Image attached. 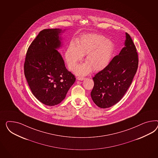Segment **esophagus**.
<instances>
[{
    "instance_id": "esophagus-1",
    "label": "esophagus",
    "mask_w": 158,
    "mask_h": 158,
    "mask_svg": "<svg viewBox=\"0 0 158 158\" xmlns=\"http://www.w3.org/2000/svg\"><path fill=\"white\" fill-rule=\"evenodd\" d=\"M85 79V77H77V79L78 81H84Z\"/></svg>"
}]
</instances>
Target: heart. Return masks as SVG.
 I'll list each match as a JSON object with an SVG mask.
<instances>
[{"instance_id":"obj_1","label":"heart","mask_w":158,"mask_h":158,"mask_svg":"<svg viewBox=\"0 0 158 158\" xmlns=\"http://www.w3.org/2000/svg\"><path fill=\"white\" fill-rule=\"evenodd\" d=\"M114 52L113 43L98 34H87L77 41L76 46L71 44L65 53L68 68L73 70L78 62L85 55V63L75 69L77 75H86L93 70L101 71L109 64Z\"/></svg>"}]
</instances>
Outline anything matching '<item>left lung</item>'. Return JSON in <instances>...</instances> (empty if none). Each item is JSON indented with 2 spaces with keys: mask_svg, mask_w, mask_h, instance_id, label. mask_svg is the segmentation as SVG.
<instances>
[{
  "mask_svg": "<svg viewBox=\"0 0 158 158\" xmlns=\"http://www.w3.org/2000/svg\"><path fill=\"white\" fill-rule=\"evenodd\" d=\"M124 47L106 68L93 78L91 97L101 108L114 105L124 97L132 83L138 67V55L131 36L125 33Z\"/></svg>",
  "mask_w": 158,
  "mask_h": 158,
  "instance_id": "obj_1",
  "label": "left lung"
}]
</instances>
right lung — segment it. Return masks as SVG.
<instances>
[{"label": "right lung", "mask_w": 158, "mask_h": 158, "mask_svg": "<svg viewBox=\"0 0 158 158\" xmlns=\"http://www.w3.org/2000/svg\"><path fill=\"white\" fill-rule=\"evenodd\" d=\"M65 31L61 29L41 31L26 53V79L34 97L47 106L60 103L76 79L65 67L57 51L63 46L61 35Z\"/></svg>", "instance_id": "1"}]
</instances>
